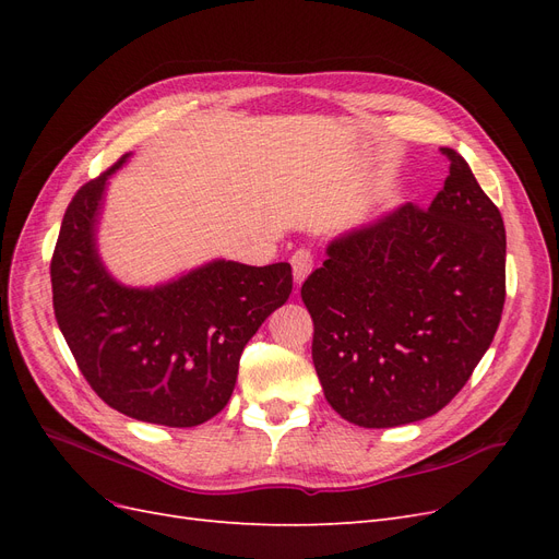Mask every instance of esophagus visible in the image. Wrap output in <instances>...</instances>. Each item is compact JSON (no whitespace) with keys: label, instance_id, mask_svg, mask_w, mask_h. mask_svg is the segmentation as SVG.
<instances>
[{"label":"esophagus","instance_id":"esophagus-1","mask_svg":"<svg viewBox=\"0 0 559 559\" xmlns=\"http://www.w3.org/2000/svg\"><path fill=\"white\" fill-rule=\"evenodd\" d=\"M312 265H314V257L310 249H296L294 257H292V267H294V282L300 286L306 282V277L312 273Z\"/></svg>","mask_w":559,"mask_h":559}]
</instances>
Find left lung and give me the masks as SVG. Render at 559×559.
Masks as SVG:
<instances>
[{
  "instance_id": "obj_1",
  "label": "left lung",
  "mask_w": 559,
  "mask_h": 559,
  "mask_svg": "<svg viewBox=\"0 0 559 559\" xmlns=\"http://www.w3.org/2000/svg\"><path fill=\"white\" fill-rule=\"evenodd\" d=\"M429 210L413 202L326 247L306 280L312 361L331 408L389 429L436 415L460 394L501 321L506 228L468 163Z\"/></svg>"
}]
</instances>
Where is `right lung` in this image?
<instances>
[{
	"mask_svg": "<svg viewBox=\"0 0 559 559\" xmlns=\"http://www.w3.org/2000/svg\"><path fill=\"white\" fill-rule=\"evenodd\" d=\"M83 183L50 261L53 310L79 370L114 411L163 427H198L224 411L245 345L284 306L289 263L216 259L158 286L116 282L97 251L109 177Z\"/></svg>",
	"mask_w": 559,
	"mask_h": 559,
	"instance_id": "add662e5",
	"label": "right lung"
}]
</instances>
